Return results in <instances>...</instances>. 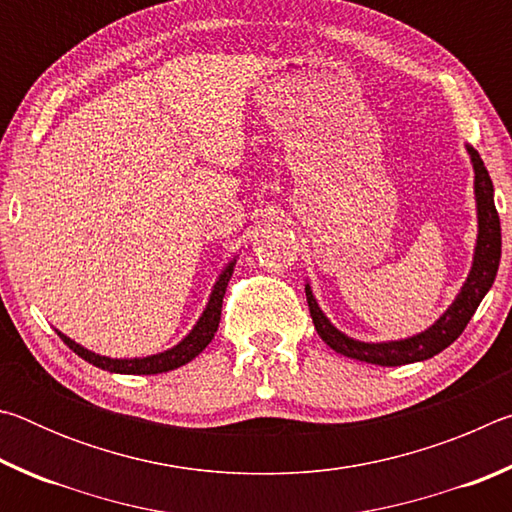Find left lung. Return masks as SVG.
Wrapping results in <instances>:
<instances>
[{
	"mask_svg": "<svg viewBox=\"0 0 512 512\" xmlns=\"http://www.w3.org/2000/svg\"><path fill=\"white\" fill-rule=\"evenodd\" d=\"M472 167H474V196H476V219H479V237L474 246V262L472 271L467 275L461 293L449 305V309L440 316L436 323L424 332L402 341H386V343H363L354 341L350 336L339 332L329 318L318 307V302L311 293L309 284H305L309 314L314 320V327L320 339H323L334 352L343 357L375 363V366H404V363L431 359L433 354L443 352L447 345H452L463 329L470 323L476 307L481 305L485 293L490 291L492 282L497 277L499 259H501V225L495 207V187H492L490 173L485 169L479 151L474 146H467Z\"/></svg>",
	"mask_w": 512,
	"mask_h": 512,
	"instance_id": "left-lung-1",
	"label": "left lung"
}]
</instances>
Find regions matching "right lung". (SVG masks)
<instances>
[{"mask_svg":"<svg viewBox=\"0 0 512 512\" xmlns=\"http://www.w3.org/2000/svg\"><path fill=\"white\" fill-rule=\"evenodd\" d=\"M235 264H237V259H232V262L223 268L219 280H216L214 289L210 293V300H207V307L201 314V318H198V323L194 325L192 332H189L178 345H173L171 350H164L160 354H151V357H140V359H110V357H101V354L85 350L83 345L74 343L65 334L58 332V336L65 341L67 348L79 354L81 359H85L88 363H92V366H97L101 370L119 372V375H158V372H169L173 368L185 366V363L198 357V354H201L207 345H210V341L216 334V329H219L225 287H228L232 271H235Z\"/></svg>","mask_w":512,"mask_h":512,"instance_id":"obj_1","label":"right lung"}]
</instances>
